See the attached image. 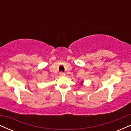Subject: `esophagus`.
I'll return each instance as SVG.
<instances>
[{
    "mask_svg": "<svg viewBox=\"0 0 131 131\" xmlns=\"http://www.w3.org/2000/svg\"><path fill=\"white\" fill-rule=\"evenodd\" d=\"M60 75L61 76H65V74H64V73H63V72H60Z\"/></svg>",
    "mask_w": 131,
    "mask_h": 131,
    "instance_id": "34e87169",
    "label": "esophagus"
}]
</instances>
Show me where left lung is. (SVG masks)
Segmentation results:
<instances>
[{
    "mask_svg": "<svg viewBox=\"0 0 131 131\" xmlns=\"http://www.w3.org/2000/svg\"><path fill=\"white\" fill-rule=\"evenodd\" d=\"M83 85V81H82V82H81V85Z\"/></svg>",
    "mask_w": 131,
    "mask_h": 131,
    "instance_id": "obj_1",
    "label": "left lung"
}]
</instances>
